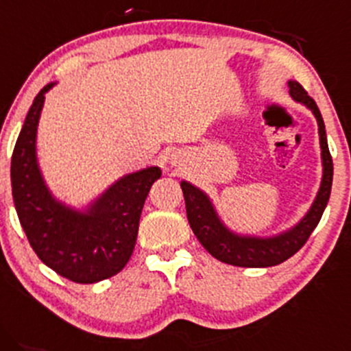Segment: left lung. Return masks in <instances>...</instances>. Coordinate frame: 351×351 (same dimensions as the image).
Wrapping results in <instances>:
<instances>
[{"label": "left lung", "instance_id": "obj_1", "mask_svg": "<svg viewBox=\"0 0 351 351\" xmlns=\"http://www.w3.org/2000/svg\"><path fill=\"white\" fill-rule=\"evenodd\" d=\"M287 84H289V93L292 99L310 109L315 119H317L322 149V165H324V174H322V182L317 197H315L313 204L306 210V214L293 227L287 228V230L277 235H270V237L237 234L222 222L210 197L206 192L200 191L199 187L187 182V180L180 182L184 199H186L187 219L192 232L199 239V242L202 243L204 249L212 257L223 263H230V265L235 267L261 269V267H271L285 262L287 258L292 257L305 245L310 234L320 222L322 214H324L326 204H328L333 180V162L328 151V143H326L324 117L318 111L315 101L297 81L290 80Z\"/></svg>", "mask_w": 351, "mask_h": 351}]
</instances>
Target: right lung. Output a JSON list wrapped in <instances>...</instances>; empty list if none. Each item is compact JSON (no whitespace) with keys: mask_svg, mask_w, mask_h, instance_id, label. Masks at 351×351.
<instances>
[{"mask_svg":"<svg viewBox=\"0 0 351 351\" xmlns=\"http://www.w3.org/2000/svg\"><path fill=\"white\" fill-rule=\"evenodd\" d=\"M49 82L34 97L11 157L19 222L43 263L76 283H96L124 269L136 245L145 197L160 167L125 174L84 208L56 199L39 169L36 134Z\"/></svg>","mask_w":351,"mask_h":351,"instance_id":"1","label":"right lung"}]
</instances>
